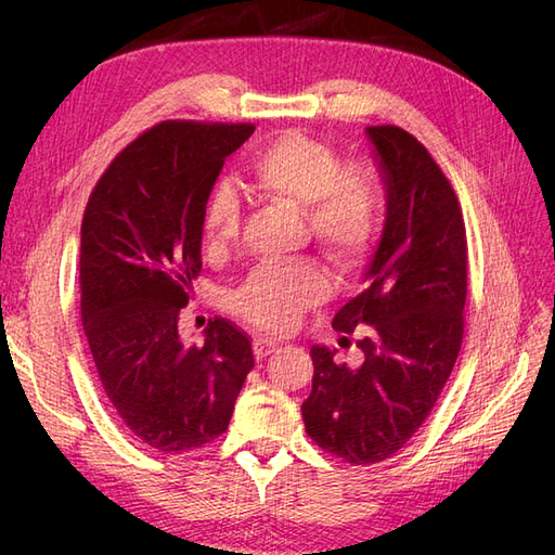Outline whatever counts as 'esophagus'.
Listing matches in <instances>:
<instances>
[{
  "mask_svg": "<svg viewBox=\"0 0 555 555\" xmlns=\"http://www.w3.org/2000/svg\"><path fill=\"white\" fill-rule=\"evenodd\" d=\"M251 347H255V357H257V359H266V357L275 354V351L280 349V343L268 340V338H255V343H251Z\"/></svg>",
  "mask_w": 555,
  "mask_h": 555,
  "instance_id": "34e87169",
  "label": "esophagus"
}]
</instances>
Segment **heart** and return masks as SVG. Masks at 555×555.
I'll list each match as a JSON object with an SVG mask.
<instances>
[{
  "mask_svg": "<svg viewBox=\"0 0 555 555\" xmlns=\"http://www.w3.org/2000/svg\"><path fill=\"white\" fill-rule=\"evenodd\" d=\"M331 145L300 131H284L249 159L251 190L278 206L298 210L310 236L340 266H354L375 243L384 194L373 169L345 164ZM241 229V198L217 184L204 210V247L220 257ZM331 275L314 261L259 266L231 294L229 306L268 333H287L310 308L331 296Z\"/></svg>",
  "mask_w": 555,
  "mask_h": 555,
  "instance_id": "obj_1",
  "label": "heart"
}]
</instances>
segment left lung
Listing matches in <instances>:
<instances>
[{"label": "left lung", "mask_w": 555, "mask_h": 555, "mask_svg": "<svg viewBox=\"0 0 555 555\" xmlns=\"http://www.w3.org/2000/svg\"><path fill=\"white\" fill-rule=\"evenodd\" d=\"M386 184V220L365 289L333 317L354 333L359 367L310 349L306 433L351 465L391 459L438 402L463 343L467 241L459 196L428 150L396 125L365 129ZM347 340V338H345Z\"/></svg>", "instance_id": "1"}]
</instances>
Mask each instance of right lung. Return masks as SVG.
<instances>
[{
    "mask_svg": "<svg viewBox=\"0 0 555 555\" xmlns=\"http://www.w3.org/2000/svg\"><path fill=\"white\" fill-rule=\"evenodd\" d=\"M251 133L245 122H159L111 162L82 215V328L115 414L157 451L220 438L255 367L249 338L229 319H212L204 345L178 333L212 184Z\"/></svg>",
    "mask_w": 555,
    "mask_h": 555,
    "instance_id": "right-lung-1",
    "label": "right lung"
}]
</instances>
